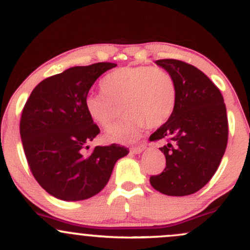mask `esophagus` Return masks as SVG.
Returning a JSON list of instances; mask_svg holds the SVG:
<instances>
[{"instance_id":"esophagus-1","label":"esophagus","mask_w":250,"mask_h":250,"mask_svg":"<svg viewBox=\"0 0 250 250\" xmlns=\"http://www.w3.org/2000/svg\"><path fill=\"white\" fill-rule=\"evenodd\" d=\"M145 148H146V146H143V145L136 146V147H131L130 151H131V153H134V154H140V153H142V150Z\"/></svg>"}]
</instances>
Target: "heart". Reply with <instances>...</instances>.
Masks as SVG:
<instances>
[{
  "mask_svg": "<svg viewBox=\"0 0 250 250\" xmlns=\"http://www.w3.org/2000/svg\"><path fill=\"white\" fill-rule=\"evenodd\" d=\"M100 85L102 93L88 94L84 99L89 119L100 127L108 128L120 105H123L125 116L105 133L109 142H134L146 125L155 128L167 121L176 104L174 77L159 67L119 68L103 77Z\"/></svg>",
  "mask_w": 250,
  "mask_h": 250,
  "instance_id": "obj_1",
  "label": "heart"
}]
</instances>
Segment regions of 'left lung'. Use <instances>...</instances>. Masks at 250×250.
Instances as JSON below:
<instances>
[{
  "mask_svg": "<svg viewBox=\"0 0 250 250\" xmlns=\"http://www.w3.org/2000/svg\"><path fill=\"white\" fill-rule=\"evenodd\" d=\"M176 83V104L168 121L149 137L165 140L166 168L150 176L160 193L186 196L199 191L219 168L228 143V119L220 89L194 65L180 60H157Z\"/></svg>",
  "mask_w": 250,
  "mask_h": 250,
  "instance_id": "obj_1",
  "label": "left lung"
}]
</instances>
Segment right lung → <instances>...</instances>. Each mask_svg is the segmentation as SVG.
Wrapping results in <instances>:
<instances>
[{
	"label": "right lung",
	"instance_id": "add662e5",
	"mask_svg": "<svg viewBox=\"0 0 250 250\" xmlns=\"http://www.w3.org/2000/svg\"><path fill=\"white\" fill-rule=\"evenodd\" d=\"M115 63L73 67L47 77L25 102L20 134L31 174L56 199L81 201L102 190L116 161L129 153L125 146L88 142L100 134L89 119L84 99L94 82Z\"/></svg>",
	"mask_w": 250,
	"mask_h": 250
}]
</instances>
